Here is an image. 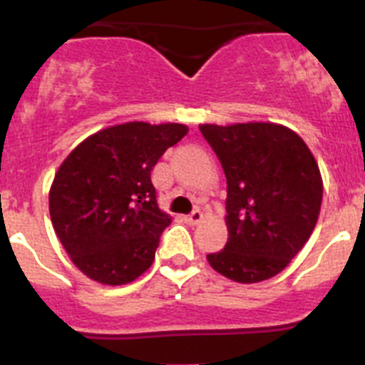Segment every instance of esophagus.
I'll use <instances>...</instances> for the list:
<instances>
[{"label":"esophagus","instance_id":"1","mask_svg":"<svg viewBox=\"0 0 365 365\" xmlns=\"http://www.w3.org/2000/svg\"><path fill=\"white\" fill-rule=\"evenodd\" d=\"M201 219H203V213H201V210H194V212H190L189 215L185 217V222L187 224H200Z\"/></svg>","mask_w":365,"mask_h":365}]
</instances>
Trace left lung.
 Returning <instances> with one entry per match:
<instances>
[{
  "label": "left lung",
  "mask_w": 365,
  "mask_h": 365,
  "mask_svg": "<svg viewBox=\"0 0 365 365\" xmlns=\"http://www.w3.org/2000/svg\"><path fill=\"white\" fill-rule=\"evenodd\" d=\"M227 182L222 251L206 256L231 281L259 282L288 267L322 208L319 168L302 138L277 123L200 125Z\"/></svg>",
  "instance_id": "8db88e82"
}]
</instances>
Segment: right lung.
Segmentation results:
<instances>
[{"instance_id": "1", "label": "right lung", "mask_w": 365, "mask_h": 365, "mask_svg": "<svg viewBox=\"0 0 365 365\" xmlns=\"http://www.w3.org/2000/svg\"><path fill=\"white\" fill-rule=\"evenodd\" d=\"M189 128L145 121L114 125L84 139L58 169L49 192L53 227L77 268L120 286L155 259L171 217L157 205L152 169Z\"/></svg>"}]
</instances>
